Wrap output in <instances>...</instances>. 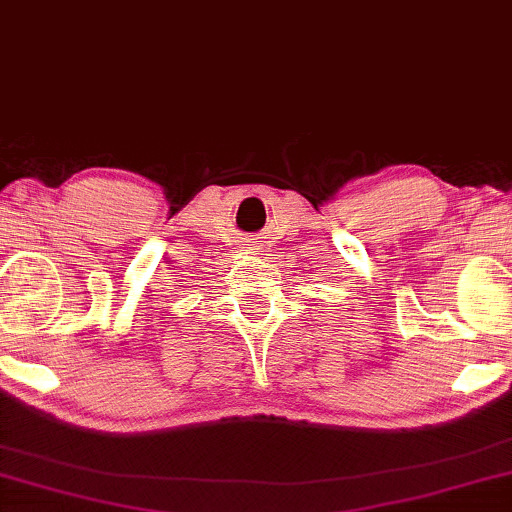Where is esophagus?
Returning <instances> with one entry per match:
<instances>
[{
	"mask_svg": "<svg viewBox=\"0 0 512 512\" xmlns=\"http://www.w3.org/2000/svg\"><path fill=\"white\" fill-rule=\"evenodd\" d=\"M259 248H262V246H255V241H253V243H250V250H253V253H255V255H259V253H264V250H259Z\"/></svg>",
	"mask_w": 512,
	"mask_h": 512,
	"instance_id": "1",
	"label": "esophagus"
}]
</instances>
